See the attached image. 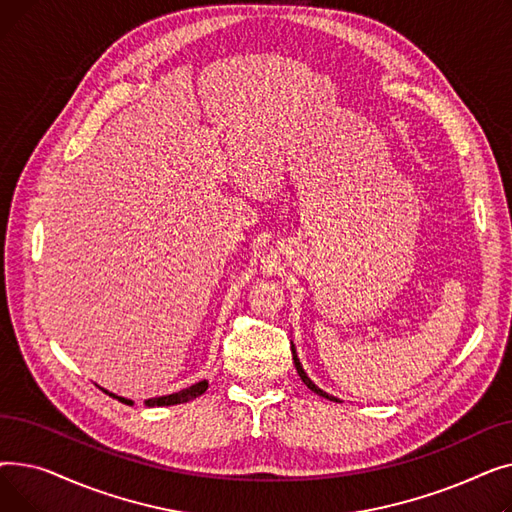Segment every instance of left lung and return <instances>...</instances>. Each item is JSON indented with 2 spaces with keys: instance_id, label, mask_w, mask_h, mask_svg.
I'll return each instance as SVG.
<instances>
[{
  "instance_id": "1",
  "label": "left lung",
  "mask_w": 512,
  "mask_h": 512,
  "mask_svg": "<svg viewBox=\"0 0 512 512\" xmlns=\"http://www.w3.org/2000/svg\"><path fill=\"white\" fill-rule=\"evenodd\" d=\"M290 348H292V361H294V367H297V373L301 375V380L305 382V386L311 390V392H315V394H319V396H324V398H328V400H336V402H340L338 398H334V396H330L328 392H324L321 390L319 386H315V382L309 378L307 375V371L303 369V365H301V359H299V355H297V348H294V344L290 342Z\"/></svg>"
}]
</instances>
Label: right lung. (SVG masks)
Returning <instances> with one entry per match:
<instances>
[{"label":"right lung","mask_w":512,"mask_h":512,"mask_svg":"<svg viewBox=\"0 0 512 512\" xmlns=\"http://www.w3.org/2000/svg\"><path fill=\"white\" fill-rule=\"evenodd\" d=\"M207 380H201V382H197V384H193V386H188V388H182L180 392H174V394H166V396H155V398H147L145 400V407H170V405H180V402H188V400H193V398H197V396H201L205 390H207ZM103 390V388H101ZM105 394H110L112 398H118L120 402H124V405H134V402L130 400V398H124V396H118V394H112V392H107V390H103Z\"/></svg>","instance_id":"right-lung-1"}]
</instances>
